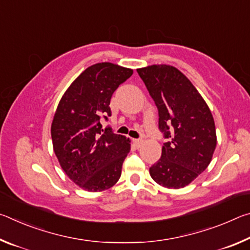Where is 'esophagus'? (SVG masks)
Listing matches in <instances>:
<instances>
[{
	"instance_id": "1",
	"label": "esophagus",
	"mask_w": 250,
	"mask_h": 250,
	"mask_svg": "<svg viewBox=\"0 0 250 250\" xmlns=\"http://www.w3.org/2000/svg\"><path fill=\"white\" fill-rule=\"evenodd\" d=\"M142 140H140V139H133V143L135 146H140L142 145Z\"/></svg>"
}]
</instances>
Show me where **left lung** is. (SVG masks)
<instances>
[{
    "label": "left lung",
    "mask_w": 250,
    "mask_h": 250,
    "mask_svg": "<svg viewBox=\"0 0 250 250\" xmlns=\"http://www.w3.org/2000/svg\"><path fill=\"white\" fill-rule=\"evenodd\" d=\"M159 110V128L167 139L150 167L156 183L182 188L209 166L217 138L213 115L193 83L170 65L137 69Z\"/></svg>",
    "instance_id": "8db88e82"
}]
</instances>
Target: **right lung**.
Masks as SVG:
<instances>
[{
    "instance_id": "obj_1",
    "label": "right lung",
    "mask_w": 250,
    "mask_h": 250,
    "mask_svg": "<svg viewBox=\"0 0 250 250\" xmlns=\"http://www.w3.org/2000/svg\"><path fill=\"white\" fill-rule=\"evenodd\" d=\"M133 70L112 62L84 69L62 95L52 122L53 149L67 176L88 192L115 185L131 149L130 139L103 129L112 94Z\"/></svg>"
}]
</instances>
